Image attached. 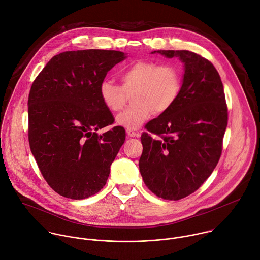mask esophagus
Listing matches in <instances>:
<instances>
[{"mask_svg": "<svg viewBox=\"0 0 260 260\" xmlns=\"http://www.w3.org/2000/svg\"><path fill=\"white\" fill-rule=\"evenodd\" d=\"M126 134H127V136L131 137V138L140 137V134H139V133H136V132L133 131V129H126Z\"/></svg>", "mask_w": 260, "mask_h": 260, "instance_id": "1", "label": "esophagus"}]
</instances>
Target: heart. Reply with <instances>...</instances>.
<instances>
[{"instance_id":"b5f03b06","label":"heart","mask_w":260,"mask_h":260,"mask_svg":"<svg viewBox=\"0 0 260 260\" xmlns=\"http://www.w3.org/2000/svg\"><path fill=\"white\" fill-rule=\"evenodd\" d=\"M121 86L109 80L99 85V96L110 111H119L126 94H132L135 103L116 116V123L127 129L139 128L154 111L158 114L168 111L178 99L182 88L180 70L171 63L140 59L123 68L119 73Z\"/></svg>"}]
</instances>
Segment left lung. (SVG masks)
I'll return each mask as SVG.
<instances>
[{
  "mask_svg": "<svg viewBox=\"0 0 260 260\" xmlns=\"http://www.w3.org/2000/svg\"><path fill=\"white\" fill-rule=\"evenodd\" d=\"M183 63L174 105L147 125L139 161L145 184L158 198L181 200L209 178L222 153L228 110L220 75L211 61L188 50H155Z\"/></svg>",
  "mask_w": 260,
  "mask_h": 260,
  "instance_id": "8db88e82",
  "label": "left lung"
}]
</instances>
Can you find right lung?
Returning <instances> with one entry per match:
<instances>
[{
  "label": "right lung",
  "instance_id": "add662e5",
  "mask_svg": "<svg viewBox=\"0 0 260 260\" xmlns=\"http://www.w3.org/2000/svg\"><path fill=\"white\" fill-rule=\"evenodd\" d=\"M126 53L85 49L54 55L36 77L28 97V139L48 185L58 194L84 200L106 184L110 165L125 140L99 85Z\"/></svg>",
  "mask_w": 260,
  "mask_h": 260
}]
</instances>
